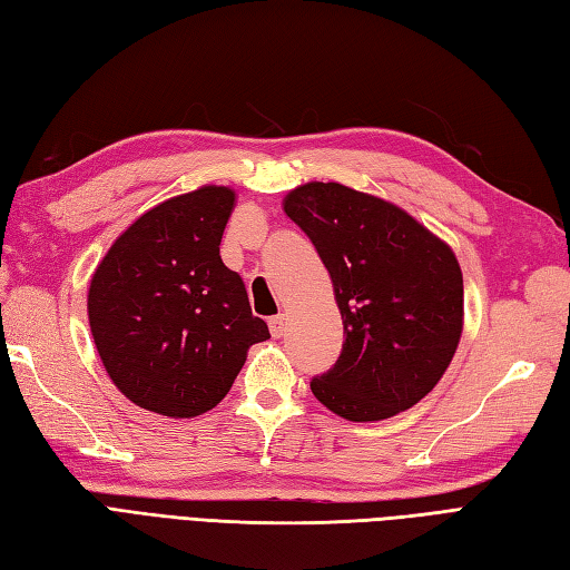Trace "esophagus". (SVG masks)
Segmentation results:
<instances>
[{"instance_id": "34e87169", "label": "esophagus", "mask_w": 570, "mask_h": 570, "mask_svg": "<svg viewBox=\"0 0 570 570\" xmlns=\"http://www.w3.org/2000/svg\"><path fill=\"white\" fill-rule=\"evenodd\" d=\"M268 326H271V333H273L275 338H283V336H285V326H287V322H285V316H283V314L271 316Z\"/></svg>"}]
</instances>
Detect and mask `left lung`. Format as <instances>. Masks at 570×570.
Wrapping results in <instances>:
<instances>
[{"mask_svg":"<svg viewBox=\"0 0 570 570\" xmlns=\"http://www.w3.org/2000/svg\"><path fill=\"white\" fill-rule=\"evenodd\" d=\"M283 207L324 261L343 316L341 357L312 380L314 396L357 423L419 404L462 336L452 248L401 207L341 184H304Z\"/></svg>","mask_w":570,"mask_h":570,"instance_id":"left-lung-1","label":"left lung"}]
</instances>
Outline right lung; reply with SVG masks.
<instances>
[{"label": "right lung", "mask_w": 570, "mask_h": 570, "mask_svg": "<svg viewBox=\"0 0 570 570\" xmlns=\"http://www.w3.org/2000/svg\"><path fill=\"white\" fill-rule=\"evenodd\" d=\"M234 190L203 186L125 229L89 285V326L108 377L140 409L193 419L232 390L271 338L239 273L219 256Z\"/></svg>", "instance_id": "obj_1"}]
</instances>
